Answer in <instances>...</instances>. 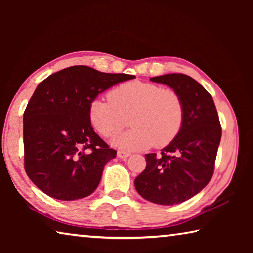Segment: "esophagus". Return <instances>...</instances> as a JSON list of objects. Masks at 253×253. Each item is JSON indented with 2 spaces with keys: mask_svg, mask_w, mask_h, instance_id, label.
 Here are the masks:
<instances>
[{
  "mask_svg": "<svg viewBox=\"0 0 253 253\" xmlns=\"http://www.w3.org/2000/svg\"><path fill=\"white\" fill-rule=\"evenodd\" d=\"M129 155H130L129 153L124 152V151H118V152H117V156H118L119 158H122V160H125V158H127Z\"/></svg>",
  "mask_w": 253,
  "mask_h": 253,
  "instance_id": "34e87169",
  "label": "esophagus"
}]
</instances>
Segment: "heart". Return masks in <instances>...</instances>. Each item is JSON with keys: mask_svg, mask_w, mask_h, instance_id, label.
<instances>
[{"mask_svg": "<svg viewBox=\"0 0 253 253\" xmlns=\"http://www.w3.org/2000/svg\"><path fill=\"white\" fill-rule=\"evenodd\" d=\"M89 118L95 129L107 138L117 136L130 119L131 129L115 140L124 149L157 148L169 145L181 131L184 102L170 88L132 80L121 84L109 98L97 97L89 106Z\"/></svg>", "mask_w": 253, "mask_h": 253, "instance_id": "b5f03b06", "label": "heart"}]
</instances>
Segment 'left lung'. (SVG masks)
<instances>
[{
	"mask_svg": "<svg viewBox=\"0 0 253 253\" xmlns=\"http://www.w3.org/2000/svg\"><path fill=\"white\" fill-rule=\"evenodd\" d=\"M168 84L184 102L181 131L161 154H146V168L135 178L145 200L162 205L182 203L208 185L221 140V124L212 96L198 81L183 74L153 77Z\"/></svg>",
	"mask_w": 253,
	"mask_h": 253,
	"instance_id": "left-lung-1",
	"label": "left lung"
}]
</instances>
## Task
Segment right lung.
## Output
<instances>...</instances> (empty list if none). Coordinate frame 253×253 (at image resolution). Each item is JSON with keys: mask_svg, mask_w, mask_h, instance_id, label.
Returning <instances> with one entry per match:
<instances>
[{"mask_svg": "<svg viewBox=\"0 0 253 253\" xmlns=\"http://www.w3.org/2000/svg\"><path fill=\"white\" fill-rule=\"evenodd\" d=\"M134 78L72 66L41 81L23 114L24 169L34 185L62 201L96 190L117 152L93 130L89 106L106 89Z\"/></svg>", "mask_w": 253, "mask_h": 253, "instance_id": "right-lung-1", "label": "right lung"}]
</instances>
